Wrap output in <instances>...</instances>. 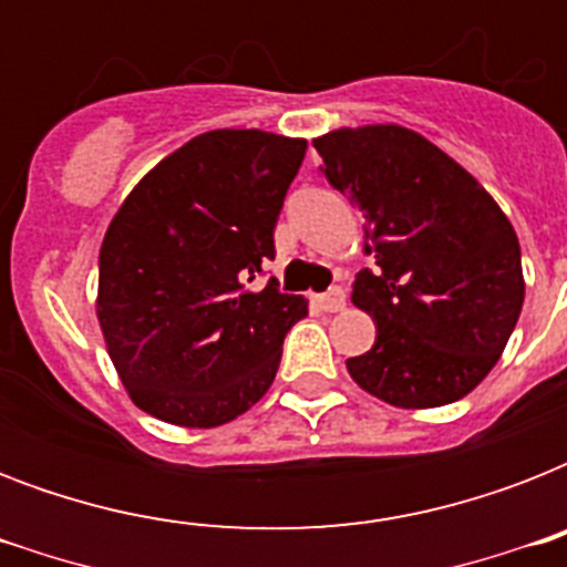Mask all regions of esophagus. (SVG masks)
<instances>
[{
	"label": "esophagus",
	"mask_w": 567,
	"mask_h": 567,
	"mask_svg": "<svg viewBox=\"0 0 567 567\" xmlns=\"http://www.w3.org/2000/svg\"><path fill=\"white\" fill-rule=\"evenodd\" d=\"M318 306L323 311H329V315H332V311H341L347 306L344 291H341V288H332V291H327L323 297H318Z\"/></svg>",
	"instance_id": "esophagus-1"
}]
</instances>
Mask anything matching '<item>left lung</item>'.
Here are the masks:
<instances>
[{"label":"left lung","instance_id":"obj_1","mask_svg":"<svg viewBox=\"0 0 567 567\" xmlns=\"http://www.w3.org/2000/svg\"><path fill=\"white\" fill-rule=\"evenodd\" d=\"M329 185L364 214L379 270L353 282L377 323L347 359L362 391L396 409L471 394L506 350L524 306L520 244L494 196L444 150L396 123L341 126L311 141Z\"/></svg>","mask_w":567,"mask_h":567}]
</instances>
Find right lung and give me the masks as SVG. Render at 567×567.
<instances>
[{
	"instance_id": "add662e5",
	"label": "right lung",
	"mask_w": 567,
	"mask_h": 567,
	"mask_svg": "<svg viewBox=\"0 0 567 567\" xmlns=\"http://www.w3.org/2000/svg\"><path fill=\"white\" fill-rule=\"evenodd\" d=\"M306 137L214 128L128 190L100 247L105 350L137 409L188 430L235 421L274 385L285 332L309 300L276 279L274 229Z\"/></svg>"
}]
</instances>
